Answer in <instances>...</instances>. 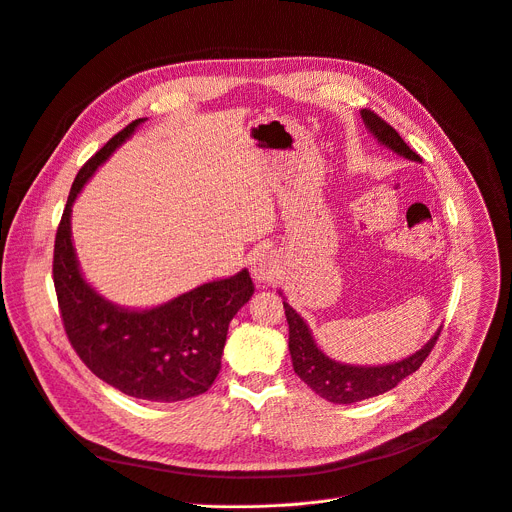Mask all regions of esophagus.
<instances>
[{
    "mask_svg": "<svg viewBox=\"0 0 512 512\" xmlns=\"http://www.w3.org/2000/svg\"><path fill=\"white\" fill-rule=\"evenodd\" d=\"M282 274L280 269V259L276 253L271 251H261L251 259V276L255 278V282L259 284H269L276 282Z\"/></svg>",
    "mask_w": 512,
    "mask_h": 512,
    "instance_id": "obj_1",
    "label": "esophagus"
}]
</instances>
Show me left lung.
Returning a JSON list of instances; mask_svg holds the SVG:
<instances>
[{
    "mask_svg": "<svg viewBox=\"0 0 512 512\" xmlns=\"http://www.w3.org/2000/svg\"><path fill=\"white\" fill-rule=\"evenodd\" d=\"M360 115L366 129L385 148L393 150L395 154L412 162H422V158L401 140V135L377 113H372L370 109H362ZM284 309H286V321L290 327L288 348H290L294 372L319 397L331 403H356L368 397H377L385 391H391L405 377H410V374H414L422 366V362L428 358L440 335V329H436V333L422 346V350L399 362L379 364V366H356V364H344L329 358L317 346L309 325H306L304 319L286 302V298H284Z\"/></svg>",
    "mask_w": 512,
    "mask_h": 512,
    "instance_id": "left-lung-1",
    "label": "left lung"
}]
</instances>
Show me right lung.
Here are the masks:
<instances>
[{
  "mask_svg": "<svg viewBox=\"0 0 512 512\" xmlns=\"http://www.w3.org/2000/svg\"><path fill=\"white\" fill-rule=\"evenodd\" d=\"M146 119H135L82 168L55 236L53 282L67 337L82 362L107 385L146 401H183L216 381L228 325L253 296L247 269L201 284L154 309H125L82 276L72 243V206L100 164Z\"/></svg>",
  "mask_w": 512,
  "mask_h": 512,
  "instance_id": "1",
  "label": "right lung"
}]
</instances>
